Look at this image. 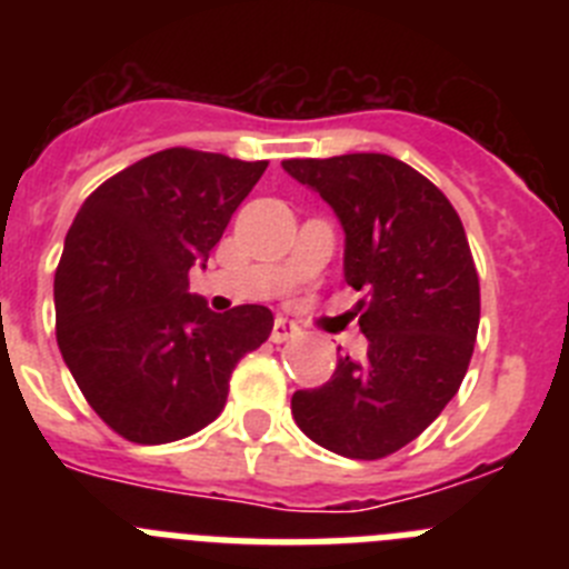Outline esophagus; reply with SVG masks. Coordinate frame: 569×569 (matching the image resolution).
<instances>
[{
  "instance_id": "obj_1",
  "label": "esophagus",
  "mask_w": 569,
  "mask_h": 569,
  "mask_svg": "<svg viewBox=\"0 0 569 569\" xmlns=\"http://www.w3.org/2000/svg\"><path fill=\"white\" fill-rule=\"evenodd\" d=\"M299 336V325H293L290 319H276L273 321V333H270V339L273 341H288V339H296Z\"/></svg>"
}]
</instances>
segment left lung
I'll return each mask as SVG.
<instances>
[{
	"instance_id": "obj_1",
	"label": "left lung",
	"mask_w": 569,
	"mask_h": 569,
	"mask_svg": "<svg viewBox=\"0 0 569 569\" xmlns=\"http://www.w3.org/2000/svg\"><path fill=\"white\" fill-rule=\"evenodd\" d=\"M345 230V281L365 290L367 356L296 390V425L347 459H385L459 393L479 333V273L459 213L430 179L387 153L288 159Z\"/></svg>"
}]
</instances>
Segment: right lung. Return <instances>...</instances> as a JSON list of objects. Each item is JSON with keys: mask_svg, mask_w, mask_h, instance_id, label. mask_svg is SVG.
Returning a JSON list of instances; mask_svg holds the SVG:
<instances>
[{"mask_svg": "<svg viewBox=\"0 0 569 569\" xmlns=\"http://www.w3.org/2000/svg\"><path fill=\"white\" fill-rule=\"evenodd\" d=\"M268 162L168 148L84 199L53 279L57 341L99 419L136 445L193 436L224 410L239 359L273 313H213L188 290Z\"/></svg>", "mask_w": 569, "mask_h": 569, "instance_id": "obj_1", "label": "right lung"}]
</instances>
